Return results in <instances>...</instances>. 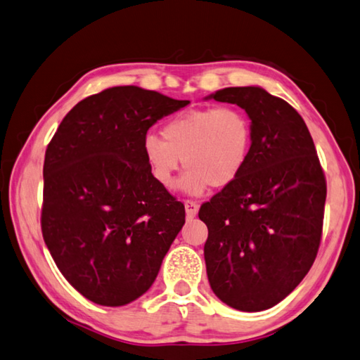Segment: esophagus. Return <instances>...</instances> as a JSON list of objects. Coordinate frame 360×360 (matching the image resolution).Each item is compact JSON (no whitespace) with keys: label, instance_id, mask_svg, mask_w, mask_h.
<instances>
[{"label":"esophagus","instance_id":"obj_1","mask_svg":"<svg viewBox=\"0 0 360 360\" xmlns=\"http://www.w3.org/2000/svg\"><path fill=\"white\" fill-rule=\"evenodd\" d=\"M185 210H186V214L189 216V218H194V216L199 212V203L194 200H185Z\"/></svg>","mask_w":360,"mask_h":360}]
</instances>
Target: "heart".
Wrapping results in <instances>:
<instances>
[{
    "mask_svg": "<svg viewBox=\"0 0 360 360\" xmlns=\"http://www.w3.org/2000/svg\"><path fill=\"white\" fill-rule=\"evenodd\" d=\"M161 136L147 134L142 141L152 177L174 188L183 161L188 171L183 189L202 194L208 186L227 188L243 174L252 153L254 127L240 108H200L175 114L162 125Z\"/></svg>",
    "mask_w": 360,
    "mask_h": 360,
    "instance_id": "1",
    "label": "heart"
}]
</instances>
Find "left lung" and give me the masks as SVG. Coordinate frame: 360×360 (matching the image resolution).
Wrapping results in <instances>:
<instances>
[{
    "mask_svg": "<svg viewBox=\"0 0 360 360\" xmlns=\"http://www.w3.org/2000/svg\"><path fill=\"white\" fill-rule=\"evenodd\" d=\"M208 98L238 105L254 127L243 174L199 210L208 227V282L230 307L266 310L315 262L326 179L306 122L285 100L255 86L226 87Z\"/></svg>",
    "mask_w": 360,
    "mask_h": 360,
    "instance_id": "1",
    "label": "left lung"
}]
</instances>
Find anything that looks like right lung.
<instances>
[{"label": "right lung", "instance_id": "obj_1", "mask_svg": "<svg viewBox=\"0 0 360 360\" xmlns=\"http://www.w3.org/2000/svg\"><path fill=\"white\" fill-rule=\"evenodd\" d=\"M188 103L138 86L110 87L75 105L46 147L44 240L92 302L119 307L144 295L185 224V205L152 177L142 141Z\"/></svg>", "mask_w": 360, "mask_h": 360}]
</instances>
